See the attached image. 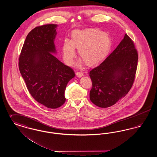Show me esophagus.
Instances as JSON below:
<instances>
[{
  "mask_svg": "<svg viewBox=\"0 0 157 157\" xmlns=\"http://www.w3.org/2000/svg\"><path fill=\"white\" fill-rule=\"evenodd\" d=\"M83 75V74L82 73V72H76V76H77V77H78V78H81V77H82V76Z\"/></svg>",
  "mask_w": 157,
  "mask_h": 157,
  "instance_id": "1",
  "label": "esophagus"
}]
</instances>
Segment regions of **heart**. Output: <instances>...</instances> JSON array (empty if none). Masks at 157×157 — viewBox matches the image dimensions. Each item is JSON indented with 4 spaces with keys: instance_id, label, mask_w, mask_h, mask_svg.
Segmentation results:
<instances>
[{
    "instance_id": "heart-1",
    "label": "heart",
    "mask_w": 157,
    "mask_h": 157,
    "mask_svg": "<svg viewBox=\"0 0 157 157\" xmlns=\"http://www.w3.org/2000/svg\"><path fill=\"white\" fill-rule=\"evenodd\" d=\"M111 47V37L101 30L95 28L75 30L72 33L71 40L65 39L63 41L62 47L63 59L67 64L71 65L76 55V48L85 64L93 67L106 59Z\"/></svg>"
}]
</instances>
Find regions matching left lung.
<instances>
[{
    "instance_id": "left-lung-1",
    "label": "left lung",
    "mask_w": 157,
    "mask_h": 157,
    "mask_svg": "<svg viewBox=\"0 0 157 157\" xmlns=\"http://www.w3.org/2000/svg\"><path fill=\"white\" fill-rule=\"evenodd\" d=\"M138 60L132 40L127 34L104 61L90 72L91 102L101 108L115 104L131 90Z\"/></svg>"
}]
</instances>
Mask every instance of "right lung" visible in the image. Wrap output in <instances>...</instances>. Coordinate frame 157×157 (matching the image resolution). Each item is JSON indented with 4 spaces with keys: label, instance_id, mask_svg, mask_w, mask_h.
<instances>
[{
    "label": "right lung",
    "instance_id": "right-lung-1",
    "mask_svg": "<svg viewBox=\"0 0 157 157\" xmlns=\"http://www.w3.org/2000/svg\"><path fill=\"white\" fill-rule=\"evenodd\" d=\"M58 25L49 24L31 30L25 40L19 68L30 95L37 102L51 109L65 102L67 83L74 71L58 59L54 43Z\"/></svg>",
    "mask_w": 157,
    "mask_h": 157
}]
</instances>
